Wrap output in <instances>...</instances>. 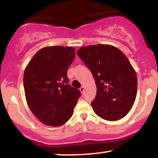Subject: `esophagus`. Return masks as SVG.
<instances>
[{
	"label": "esophagus",
	"instance_id": "1",
	"mask_svg": "<svg viewBox=\"0 0 158 158\" xmlns=\"http://www.w3.org/2000/svg\"><path fill=\"white\" fill-rule=\"evenodd\" d=\"M79 90H80V91L81 92V93H84V91H85V88L83 86H81L80 88H79Z\"/></svg>",
	"mask_w": 158,
	"mask_h": 158
}]
</instances>
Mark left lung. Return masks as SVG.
I'll use <instances>...</instances> for the list:
<instances>
[{
	"label": "left lung",
	"mask_w": 158,
	"mask_h": 158,
	"mask_svg": "<svg viewBox=\"0 0 158 158\" xmlns=\"http://www.w3.org/2000/svg\"><path fill=\"white\" fill-rule=\"evenodd\" d=\"M77 54L95 79L97 95L91 102L94 112L108 121L124 117L135 102L137 90L136 72L126 56L107 44L83 47Z\"/></svg>",
	"instance_id": "obj_1"
}]
</instances>
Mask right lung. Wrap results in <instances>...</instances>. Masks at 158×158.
<instances>
[{
    "label": "right lung",
    "mask_w": 158,
    "mask_h": 158,
    "mask_svg": "<svg viewBox=\"0 0 158 158\" xmlns=\"http://www.w3.org/2000/svg\"><path fill=\"white\" fill-rule=\"evenodd\" d=\"M75 58L71 47H47L36 52L23 74L29 108L45 125L60 126L72 117L80 90L68 84L67 71Z\"/></svg>",
    "instance_id": "1"
}]
</instances>
